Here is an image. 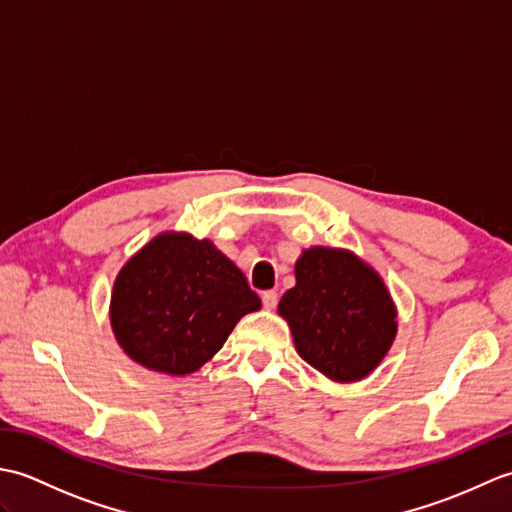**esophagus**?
<instances>
[{"instance_id":"esophagus-1","label":"esophagus","mask_w":512,"mask_h":512,"mask_svg":"<svg viewBox=\"0 0 512 512\" xmlns=\"http://www.w3.org/2000/svg\"><path fill=\"white\" fill-rule=\"evenodd\" d=\"M277 301H279V295H277L275 290H266L264 295H262V303H264L266 310H275L277 308Z\"/></svg>"}]
</instances>
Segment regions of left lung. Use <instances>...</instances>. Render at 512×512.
<instances>
[{
    "mask_svg": "<svg viewBox=\"0 0 512 512\" xmlns=\"http://www.w3.org/2000/svg\"><path fill=\"white\" fill-rule=\"evenodd\" d=\"M295 275L279 314L299 356L341 383L367 376L396 336V308L383 279L347 250L321 246L299 257Z\"/></svg>",
    "mask_w": 512,
    "mask_h": 512,
    "instance_id": "obj_1",
    "label": "left lung"
}]
</instances>
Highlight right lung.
Instances as JSON below:
<instances>
[{
  "mask_svg": "<svg viewBox=\"0 0 512 512\" xmlns=\"http://www.w3.org/2000/svg\"><path fill=\"white\" fill-rule=\"evenodd\" d=\"M259 308L242 270L209 239L165 233L118 273L112 328L136 363L184 376L209 361L235 323Z\"/></svg>",
  "mask_w": 512,
  "mask_h": 512,
  "instance_id": "right-lung-1",
  "label": "right lung"
}]
</instances>
